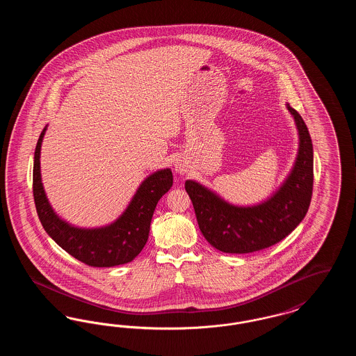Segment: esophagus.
Wrapping results in <instances>:
<instances>
[{"instance_id": "1", "label": "esophagus", "mask_w": 356, "mask_h": 356, "mask_svg": "<svg viewBox=\"0 0 356 356\" xmlns=\"http://www.w3.org/2000/svg\"><path fill=\"white\" fill-rule=\"evenodd\" d=\"M175 170L180 175H186V172L189 170V167H188V164L184 160H176L175 161Z\"/></svg>"}]
</instances>
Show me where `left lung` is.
<instances>
[{
  "mask_svg": "<svg viewBox=\"0 0 356 356\" xmlns=\"http://www.w3.org/2000/svg\"><path fill=\"white\" fill-rule=\"evenodd\" d=\"M286 106L298 129L299 148L286 180L267 200L235 205L195 180L186 181L199 228L207 241L221 252L250 254L268 248L305 219L312 196L314 149L302 116L288 102Z\"/></svg>",
  "mask_w": 356,
  "mask_h": 356,
  "instance_id": "1",
  "label": "left lung"
}]
</instances>
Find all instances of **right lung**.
<instances>
[{"mask_svg": "<svg viewBox=\"0 0 356 356\" xmlns=\"http://www.w3.org/2000/svg\"><path fill=\"white\" fill-rule=\"evenodd\" d=\"M47 128L37 141L33 164L34 203L44 229L64 251L90 267H115L132 261L148 240L156 205L173 184L172 170L151 173L113 222L97 228L76 227L54 212L42 186L40 154Z\"/></svg>", "mask_w": 356, "mask_h": 356, "instance_id": "obj_1", "label": "right lung"}]
</instances>
